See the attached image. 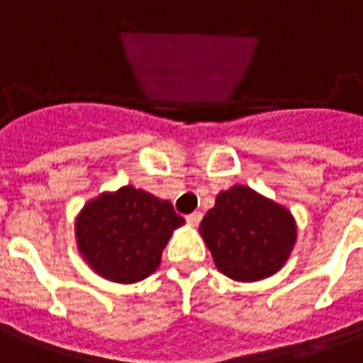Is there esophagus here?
Returning a JSON list of instances; mask_svg holds the SVG:
<instances>
[{"mask_svg":"<svg viewBox=\"0 0 363 363\" xmlns=\"http://www.w3.org/2000/svg\"><path fill=\"white\" fill-rule=\"evenodd\" d=\"M200 220H202V212H192L186 216V221H189L190 225H198Z\"/></svg>","mask_w":363,"mask_h":363,"instance_id":"1","label":"esophagus"}]
</instances>
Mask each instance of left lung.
I'll list each match as a JSON object with an SVG mask.
<instances>
[{"label":"left lung","instance_id":"8db88e82","mask_svg":"<svg viewBox=\"0 0 363 363\" xmlns=\"http://www.w3.org/2000/svg\"><path fill=\"white\" fill-rule=\"evenodd\" d=\"M200 233L218 270L237 281H257L278 272L297 239L291 212L243 184L216 196Z\"/></svg>","mask_w":363,"mask_h":363}]
</instances>
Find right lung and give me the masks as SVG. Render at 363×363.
Segmentation results:
<instances>
[{
  "mask_svg": "<svg viewBox=\"0 0 363 363\" xmlns=\"http://www.w3.org/2000/svg\"><path fill=\"white\" fill-rule=\"evenodd\" d=\"M184 220L169 200L134 186L103 192L75 220L82 257L104 280L134 284L161 264V251Z\"/></svg>",
  "mask_w": 363,
  "mask_h": 363,
  "instance_id": "obj_1",
  "label": "right lung"
}]
</instances>
